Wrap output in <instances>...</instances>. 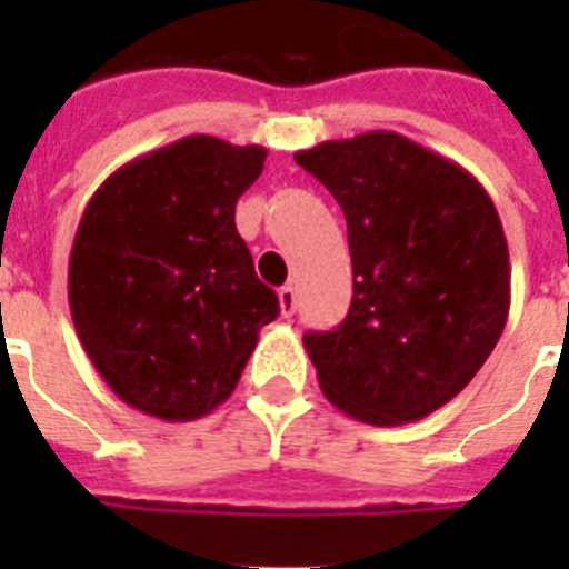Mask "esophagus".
<instances>
[{
    "label": "esophagus",
    "mask_w": 569,
    "mask_h": 569,
    "mask_svg": "<svg viewBox=\"0 0 569 569\" xmlns=\"http://www.w3.org/2000/svg\"><path fill=\"white\" fill-rule=\"evenodd\" d=\"M277 298H280V312H283V316H292L295 307H298V292H295V286H283V289L277 292Z\"/></svg>",
    "instance_id": "34e87169"
}]
</instances>
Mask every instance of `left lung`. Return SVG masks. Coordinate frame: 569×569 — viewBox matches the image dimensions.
<instances>
[{
	"mask_svg": "<svg viewBox=\"0 0 569 569\" xmlns=\"http://www.w3.org/2000/svg\"><path fill=\"white\" fill-rule=\"evenodd\" d=\"M295 162L342 206L355 271L346 321L303 337L321 392L366 425L425 419L476 378L508 321L493 200L460 164L387 129Z\"/></svg>",
	"mask_w": 569,
	"mask_h": 569,
	"instance_id": "1",
	"label": "left lung"
}]
</instances>
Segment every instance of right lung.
Masks as SVG:
<instances>
[{"label": "right lung", "instance_id": "add662e5", "mask_svg": "<svg viewBox=\"0 0 569 569\" xmlns=\"http://www.w3.org/2000/svg\"><path fill=\"white\" fill-rule=\"evenodd\" d=\"M266 156L257 144L180 138L118 168L84 206L67 268L76 337L111 392L141 413H212L280 312L236 230V203Z\"/></svg>", "mask_w": 569, "mask_h": 569}]
</instances>
